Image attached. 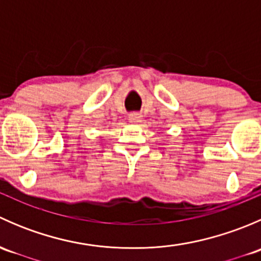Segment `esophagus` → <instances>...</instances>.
Masks as SVG:
<instances>
[{"label": "esophagus", "instance_id": "obj_1", "mask_svg": "<svg viewBox=\"0 0 261 261\" xmlns=\"http://www.w3.org/2000/svg\"><path fill=\"white\" fill-rule=\"evenodd\" d=\"M128 121H130L131 123H139L141 121V115L136 114V112H134V114H130V115H128Z\"/></svg>", "mask_w": 261, "mask_h": 261}]
</instances>
